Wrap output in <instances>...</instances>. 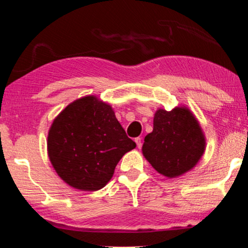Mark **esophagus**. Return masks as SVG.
<instances>
[{
  "label": "esophagus",
  "mask_w": 248,
  "mask_h": 248,
  "mask_svg": "<svg viewBox=\"0 0 248 248\" xmlns=\"http://www.w3.org/2000/svg\"><path fill=\"white\" fill-rule=\"evenodd\" d=\"M134 141H136L137 146H138V148H141V146H142V143H141V138H136V140H134Z\"/></svg>",
  "instance_id": "34e87169"
}]
</instances>
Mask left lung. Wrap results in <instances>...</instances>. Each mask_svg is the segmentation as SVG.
<instances>
[{"label": "left lung", "mask_w": 248, "mask_h": 248, "mask_svg": "<svg viewBox=\"0 0 248 248\" xmlns=\"http://www.w3.org/2000/svg\"><path fill=\"white\" fill-rule=\"evenodd\" d=\"M153 131L145 137L142 154L152 167L168 178L184 175L197 166L206 148L198 119L186 107L156 110Z\"/></svg>", "instance_id": "obj_1"}]
</instances>
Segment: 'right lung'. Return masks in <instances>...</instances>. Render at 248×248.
Segmentation results:
<instances>
[{"mask_svg": "<svg viewBox=\"0 0 248 248\" xmlns=\"http://www.w3.org/2000/svg\"><path fill=\"white\" fill-rule=\"evenodd\" d=\"M136 148L111 106L94 95L73 101L54 119L48 156L66 184L81 191L105 187L125 153Z\"/></svg>", "mask_w": 248, "mask_h": 248, "instance_id": "obj_1", "label": "right lung"}]
</instances>
